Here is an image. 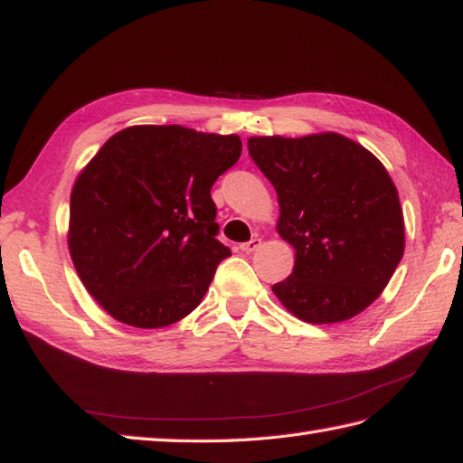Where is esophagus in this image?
Returning a JSON list of instances; mask_svg holds the SVG:
<instances>
[{"label": "esophagus", "mask_w": 463, "mask_h": 463, "mask_svg": "<svg viewBox=\"0 0 463 463\" xmlns=\"http://www.w3.org/2000/svg\"><path fill=\"white\" fill-rule=\"evenodd\" d=\"M260 244H262V241H260L259 237H254V239H250L249 242H242V244H241V250H242V252H247V254H250V252L257 250V249L260 247Z\"/></svg>", "instance_id": "34e87169"}]
</instances>
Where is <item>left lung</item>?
Masks as SVG:
<instances>
[{"label":"left lung","instance_id":"left-lung-1","mask_svg":"<svg viewBox=\"0 0 463 463\" xmlns=\"http://www.w3.org/2000/svg\"><path fill=\"white\" fill-rule=\"evenodd\" d=\"M249 153L279 196L277 231L297 250L272 292L310 324L356 317L386 288L404 254V214L376 156L338 133L250 137Z\"/></svg>","mask_w":463,"mask_h":463}]
</instances>
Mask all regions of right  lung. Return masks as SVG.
<instances>
[{"label":"right lung","instance_id":"right-lung-1","mask_svg":"<svg viewBox=\"0 0 463 463\" xmlns=\"http://www.w3.org/2000/svg\"><path fill=\"white\" fill-rule=\"evenodd\" d=\"M239 135L181 125L115 133L77 176L69 254L115 320L163 328L199 307L231 249L216 241L211 189L239 161Z\"/></svg>","mask_w":463,"mask_h":463}]
</instances>
